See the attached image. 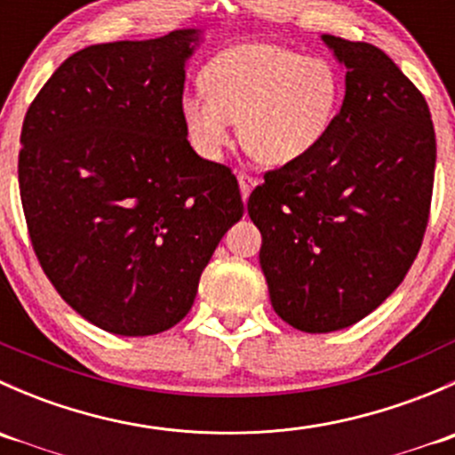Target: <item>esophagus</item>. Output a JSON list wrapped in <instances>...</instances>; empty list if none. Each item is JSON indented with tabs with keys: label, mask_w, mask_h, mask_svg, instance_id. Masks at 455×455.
<instances>
[{
	"label": "esophagus",
	"mask_w": 455,
	"mask_h": 455,
	"mask_svg": "<svg viewBox=\"0 0 455 455\" xmlns=\"http://www.w3.org/2000/svg\"><path fill=\"white\" fill-rule=\"evenodd\" d=\"M237 182H240V191H242V200H249V196H251V191L255 189V185H257V180L253 176H249V173H240V176H237Z\"/></svg>",
	"instance_id": "obj_1"
}]
</instances>
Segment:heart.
<instances>
[{
    "mask_svg": "<svg viewBox=\"0 0 455 455\" xmlns=\"http://www.w3.org/2000/svg\"><path fill=\"white\" fill-rule=\"evenodd\" d=\"M206 90L182 96L187 136L200 156L218 160L240 121V140L270 167L306 158L328 136L341 79L325 59L266 41H246L220 52L204 70Z\"/></svg>",
    "mask_w": 455,
    "mask_h": 455,
    "instance_id": "b5f03b06",
    "label": "heart"
}]
</instances>
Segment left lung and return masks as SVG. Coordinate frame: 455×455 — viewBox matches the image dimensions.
<instances>
[{
  "label": "left lung",
  "mask_w": 455,
  "mask_h": 455,
  "mask_svg": "<svg viewBox=\"0 0 455 455\" xmlns=\"http://www.w3.org/2000/svg\"><path fill=\"white\" fill-rule=\"evenodd\" d=\"M346 96L316 149L268 172L249 198L270 304L321 334L379 308L419 255L434 189L425 96L376 45L321 35Z\"/></svg>",
  "instance_id": "left-lung-1"
}]
</instances>
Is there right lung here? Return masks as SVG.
I'll use <instances>...</instances> for the list:
<instances>
[{
    "label": "right lung",
    "mask_w": 455,
    "mask_h": 455,
    "mask_svg": "<svg viewBox=\"0 0 455 455\" xmlns=\"http://www.w3.org/2000/svg\"><path fill=\"white\" fill-rule=\"evenodd\" d=\"M200 30L87 45L41 87L21 127L20 191L39 264L84 319L149 337L185 319L242 218L231 169L182 121Z\"/></svg>",
    "instance_id": "right-lung-1"
}]
</instances>
